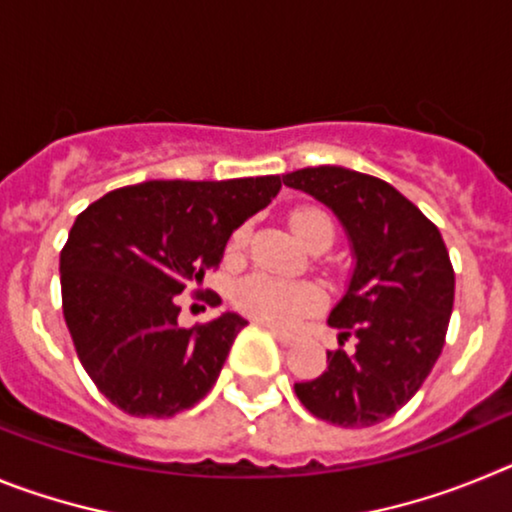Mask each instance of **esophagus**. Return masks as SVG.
<instances>
[{
	"label": "esophagus",
	"instance_id": "obj_1",
	"mask_svg": "<svg viewBox=\"0 0 512 512\" xmlns=\"http://www.w3.org/2000/svg\"><path fill=\"white\" fill-rule=\"evenodd\" d=\"M266 328H269L271 333H274V338H277V341L282 343V346H292V343H295V336H292V333H284V330L274 328V325H266Z\"/></svg>",
	"mask_w": 512,
	"mask_h": 512
}]
</instances>
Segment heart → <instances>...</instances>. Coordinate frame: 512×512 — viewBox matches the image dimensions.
<instances>
[{
  "instance_id": "heart-1",
  "label": "heart",
  "mask_w": 512,
  "mask_h": 512,
  "mask_svg": "<svg viewBox=\"0 0 512 512\" xmlns=\"http://www.w3.org/2000/svg\"><path fill=\"white\" fill-rule=\"evenodd\" d=\"M289 228L307 248L333 243V223L325 212L315 207H300L292 212ZM243 243H246V228L235 230L230 248L238 251ZM235 305L261 323H269L274 328H292L323 305V295L315 284L287 282L271 274H251L235 287Z\"/></svg>"
}]
</instances>
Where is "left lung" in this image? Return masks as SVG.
<instances>
[{"mask_svg":"<svg viewBox=\"0 0 512 512\" xmlns=\"http://www.w3.org/2000/svg\"><path fill=\"white\" fill-rule=\"evenodd\" d=\"M323 202L343 225L354 269L328 325L341 343L328 369L297 382L315 418L343 428L382 423L420 390L441 356L454 307V269L436 225L392 184L343 166H315L282 176Z\"/></svg>","mask_w":512,"mask_h":512,"instance_id":"obj_1","label":"left lung"}]
</instances>
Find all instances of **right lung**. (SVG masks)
<instances>
[{
	"label": "right lung",
	"mask_w": 512,
	"mask_h": 512,
	"mask_svg": "<svg viewBox=\"0 0 512 512\" xmlns=\"http://www.w3.org/2000/svg\"><path fill=\"white\" fill-rule=\"evenodd\" d=\"M279 189L274 174L156 179L107 192L76 217L61 251L63 318L81 366L122 413L171 418L212 390L248 320L223 312L182 328L176 295L202 284L233 230Z\"/></svg>",
	"instance_id": "add662e5"
}]
</instances>
